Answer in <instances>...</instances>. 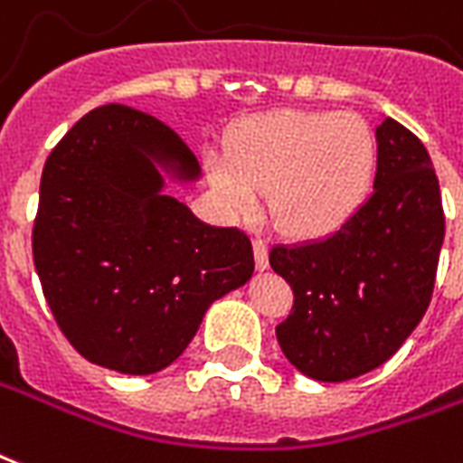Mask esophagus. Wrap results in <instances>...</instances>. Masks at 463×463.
Here are the masks:
<instances>
[{
  "label": "esophagus",
  "mask_w": 463,
  "mask_h": 463,
  "mask_svg": "<svg viewBox=\"0 0 463 463\" xmlns=\"http://www.w3.org/2000/svg\"><path fill=\"white\" fill-rule=\"evenodd\" d=\"M252 250H255V265L258 269H267L269 267V252H267V242L262 238L252 241Z\"/></svg>",
  "instance_id": "34e87169"
}]
</instances>
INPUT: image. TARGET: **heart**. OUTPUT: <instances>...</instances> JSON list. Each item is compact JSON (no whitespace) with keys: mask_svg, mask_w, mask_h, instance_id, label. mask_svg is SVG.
<instances>
[{"mask_svg":"<svg viewBox=\"0 0 463 463\" xmlns=\"http://www.w3.org/2000/svg\"><path fill=\"white\" fill-rule=\"evenodd\" d=\"M380 146L355 112L282 109L248 119L228 154L208 159L218 196L248 213L267 191V211L294 238H324L344 228L371 196Z\"/></svg>","mask_w":463,"mask_h":463,"instance_id":"b5f03b06","label":"heart"}]
</instances>
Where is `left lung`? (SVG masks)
Here are the masks:
<instances>
[{
    "label": "left lung",
    "mask_w": 463,
    "mask_h": 463,
    "mask_svg": "<svg viewBox=\"0 0 463 463\" xmlns=\"http://www.w3.org/2000/svg\"><path fill=\"white\" fill-rule=\"evenodd\" d=\"M375 135V191L361 211L324 241L269 250V265L294 292L277 341L297 371L324 383L383 365L432 299L444 241L432 159L392 118Z\"/></svg>",
    "instance_id": "left-lung-1"
}]
</instances>
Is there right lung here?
<instances>
[{
  "label": "right lung",
  "mask_w": 463,
  "mask_h": 463,
  "mask_svg": "<svg viewBox=\"0 0 463 463\" xmlns=\"http://www.w3.org/2000/svg\"><path fill=\"white\" fill-rule=\"evenodd\" d=\"M162 162L198 179L181 137L149 112L102 105L53 146L31 232L43 297L68 344L127 375L166 368L205 309L252 277L241 228L205 225L164 196Z\"/></svg>",
  "instance_id": "obj_1"
}]
</instances>
